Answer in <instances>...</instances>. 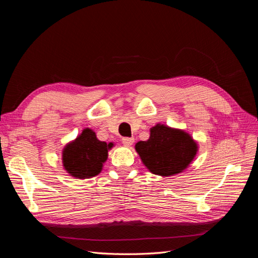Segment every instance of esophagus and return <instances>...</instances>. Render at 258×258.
Wrapping results in <instances>:
<instances>
[{"label":"esophagus","instance_id":"obj_1","mask_svg":"<svg viewBox=\"0 0 258 258\" xmlns=\"http://www.w3.org/2000/svg\"><path fill=\"white\" fill-rule=\"evenodd\" d=\"M121 142L123 145L126 146H131L135 142V139L134 138H122L121 139Z\"/></svg>","mask_w":258,"mask_h":258}]
</instances>
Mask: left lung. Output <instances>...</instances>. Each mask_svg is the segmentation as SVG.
I'll return each mask as SVG.
<instances>
[{"label":"left lung","instance_id":"8db88e82","mask_svg":"<svg viewBox=\"0 0 258 258\" xmlns=\"http://www.w3.org/2000/svg\"><path fill=\"white\" fill-rule=\"evenodd\" d=\"M136 151L152 173L167 177L183 172L190 165L198 145L184 130L157 123L151 128L147 141L136 144Z\"/></svg>","mask_w":258,"mask_h":258}]
</instances>
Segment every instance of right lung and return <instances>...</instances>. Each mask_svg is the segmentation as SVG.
Listing matches in <instances>:
<instances>
[{
    "instance_id": "obj_1",
    "label": "right lung",
    "mask_w": 258,
    "mask_h": 258,
    "mask_svg": "<svg viewBox=\"0 0 258 258\" xmlns=\"http://www.w3.org/2000/svg\"><path fill=\"white\" fill-rule=\"evenodd\" d=\"M113 143L97 139L95 131L86 128L74 141L62 151V163L67 172L76 178H89L98 175L107 159Z\"/></svg>"
}]
</instances>
